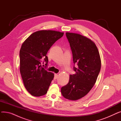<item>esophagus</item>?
Masks as SVG:
<instances>
[{
	"label": "esophagus",
	"mask_w": 121,
	"mask_h": 121,
	"mask_svg": "<svg viewBox=\"0 0 121 121\" xmlns=\"http://www.w3.org/2000/svg\"><path fill=\"white\" fill-rule=\"evenodd\" d=\"M58 74H54V79H56L57 78H58Z\"/></svg>",
	"instance_id": "obj_1"
}]
</instances>
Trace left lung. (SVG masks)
Segmentation results:
<instances>
[{
	"instance_id": "obj_1",
	"label": "left lung",
	"mask_w": 121,
	"mask_h": 121,
	"mask_svg": "<svg viewBox=\"0 0 121 121\" xmlns=\"http://www.w3.org/2000/svg\"><path fill=\"white\" fill-rule=\"evenodd\" d=\"M72 49L75 73L69 75V83L61 88L65 98L77 100L90 92L97 81L100 70L101 60L95 43L79 34L66 32Z\"/></svg>"
}]
</instances>
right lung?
<instances>
[{"label": "right lung", "mask_w": 121, "mask_h": 121, "mask_svg": "<svg viewBox=\"0 0 121 121\" xmlns=\"http://www.w3.org/2000/svg\"><path fill=\"white\" fill-rule=\"evenodd\" d=\"M63 35L54 30H39L22 43L20 52V73L25 87L32 96L40 97L47 94L54 73L43 68L42 62L44 60L48 65V52Z\"/></svg>", "instance_id": "right-lung-1"}]
</instances>
